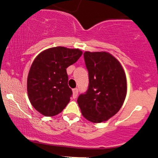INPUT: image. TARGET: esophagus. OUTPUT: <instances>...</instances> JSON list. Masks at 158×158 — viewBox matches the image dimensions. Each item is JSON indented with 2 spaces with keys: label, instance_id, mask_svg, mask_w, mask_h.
I'll return each mask as SVG.
<instances>
[{
  "label": "esophagus",
  "instance_id": "1",
  "mask_svg": "<svg viewBox=\"0 0 158 158\" xmlns=\"http://www.w3.org/2000/svg\"><path fill=\"white\" fill-rule=\"evenodd\" d=\"M78 94H79V90H78L77 88H74V89L73 90V99H76V98L77 97Z\"/></svg>",
  "mask_w": 158,
  "mask_h": 158
}]
</instances>
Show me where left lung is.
Listing matches in <instances>:
<instances>
[{
	"label": "left lung",
	"instance_id": "8db88e82",
	"mask_svg": "<svg viewBox=\"0 0 158 158\" xmlns=\"http://www.w3.org/2000/svg\"><path fill=\"white\" fill-rule=\"evenodd\" d=\"M89 85L77 102L83 117L94 123L108 120L122 107L127 93L126 73L119 61L107 52H84Z\"/></svg>",
	"mask_w": 158,
	"mask_h": 158
}]
</instances>
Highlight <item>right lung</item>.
I'll return each mask as SVG.
<instances>
[{"instance_id": "obj_1", "label": "right lung", "mask_w": 158, "mask_h": 158, "mask_svg": "<svg viewBox=\"0 0 158 158\" xmlns=\"http://www.w3.org/2000/svg\"><path fill=\"white\" fill-rule=\"evenodd\" d=\"M79 49L56 47L36 56L27 77V94L32 106L45 117L61 113L73 94L68 85L67 68L77 62Z\"/></svg>"}]
</instances>
